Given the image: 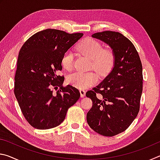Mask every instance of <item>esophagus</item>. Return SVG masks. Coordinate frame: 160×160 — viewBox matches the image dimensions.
Segmentation results:
<instances>
[{
	"mask_svg": "<svg viewBox=\"0 0 160 160\" xmlns=\"http://www.w3.org/2000/svg\"><path fill=\"white\" fill-rule=\"evenodd\" d=\"M80 97L83 98V97H85V91L83 90H80Z\"/></svg>",
	"mask_w": 160,
	"mask_h": 160,
	"instance_id": "1",
	"label": "esophagus"
}]
</instances>
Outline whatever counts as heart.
Instances as JSON below:
<instances>
[{"instance_id": "1", "label": "heart", "mask_w": 160, "mask_h": 160, "mask_svg": "<svg viewBox=\"0 0 160 160\" xmlns=\"http://www.w3.org/2000/svg\"><path fill=\"white\" fill-rule=\"evenodd\" d=\"M77 51L91 60L90 68L99 74H104L112 67L114 55L111 48H102L99 42L92 39L84 40L78 46ZM74 55L72 51H68L61 59L62 66L65 69L70 70L73 67ZM70 85L75 88L84 90L92 87L97 82L98 78L94 72H75L70 74L67 78Z\"/></svg>"}]
</instances>
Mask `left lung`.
<instances>
[{
    "label": "left lung",
    "instance_id": "obj_1",
    "mask_svg": "<svg viewBox=\"0 0 160 160\" xmlns=\"http://www.w3.org/2000/svg\"><path fill=\"white\" fill-rule=\"evenodd\" d=\"M92 37L112 48L113 67L104 80L87 92L92 107L87 113L90 128L104 136L123 132L136 118L142 92V67L138 53L130 40L119 32H97ZM100 93V97H96Z\"/></svg>",
    "mask_w": 160,
    "mask_h": 160
}]
</instances>
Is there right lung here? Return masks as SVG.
<instances>
[{
    "mask_svg": "<svg viewBox=\"0 0 160 160\" xmlns=\"http://www.w3.org/2000/svg\"><path fill=\"white\" fill-rule=\"evenodd\" d=\"M82 36L47 29L32 35L22 47L14 92L23 116L34 128L45 130L60 125L68 109L79 99V90L70 85L63 87L64 77L58 72L62 70L63 54ZM58 87L53 93L52 88Z\"/></svg>",
    "mask_w": 160,
    "mask_h": 160,
    "instance_id": "1",
    "label": "right lung"
}]
</instances>
